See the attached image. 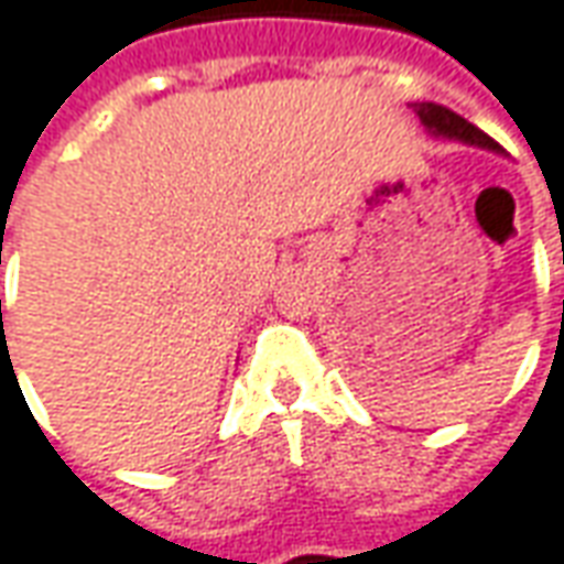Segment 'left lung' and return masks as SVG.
Segmentation results:
<instances>
[{"mask_svg": "<svg viewBox=\"0 0 564 564\" xmlns=\"http://www.w3.org/2000/svg\"><path fill=\"white\" fill-rule=\"evenodd\" d=\"M416 117L423 120V126H426L432 135L457 138V141H466V144H478V148H488V151L500 153V144H497L491 135H485L478 126H473L469 120H463L459 113L447 110L444 105L423 101V105H416Z\"/></svg>", "mask_w": 564, "mask_h": 564, "instance_id": "left-lung-1", "label": "left lung"}]
</instances>
